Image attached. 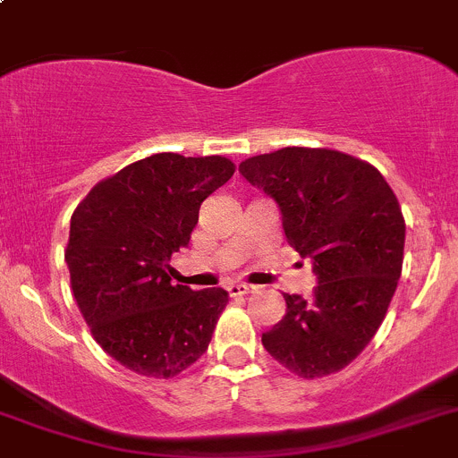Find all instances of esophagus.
Masks as SVG:
<instances>
[{"mask_svg":"<svg viewBox=\"0 0 458 458\" xmlns=\"http://www.w3.org/2000/svg\"><path fill=\"white\" fill-rule=\"evenodd\" d=\"M250 290H255V285H248V284H230L228 285L230 297H242V294H248Z\"/></svg>","mask_w":458,"mask_h":458,"instance_id":"obj_1","label":"esophagus"}]
</instances>
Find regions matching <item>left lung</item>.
Returning <instances> with one entry per match:
<instances>
[{"mask_svg": "<svg viewBox=\"0 0 458 458\" xmlns=\"http://www.w3.org/2000/svg\"><path fill=\"white\" fill-rule=\"evenodd\" d=\"M279 203L285 239L312 259V297L284 294L285 317L263 332L272 359L301 378L344 370L386 318L403 267L405 219L383 174L330 148H281L239 164Z\"/></svg>", "mask_w": 458, "mask_h": 458, "instance_id": "1", "label": "left lung"}]
</instances>
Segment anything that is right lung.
I'll return each mask as SVG.
<instances>
[{
  "label": "right lung",
  "instance_id": "add662e5",
  "mask_svg": "<svg viewBox=\"0 0 458 458\" xmlns=\"http://www.w3.org/2000/svg\"><path fill=\"white\" fill-rule=\"evenodd\" d=\"M233 174L225 157L159 152L101 179L72 212V294L97 344L128 370L173 378L208 350L228 293L173 285L168 261Z\"/></svg>",
  "mask_w": 458,
  "mask_h": 458
}]
</instances>
